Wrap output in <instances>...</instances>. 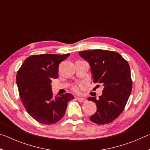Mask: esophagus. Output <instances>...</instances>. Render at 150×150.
Masks as SVG:
<instances>
[{
  "instance_id": "34e87169",
  "label": "esophagus",
  "mask_w": 150,
  "mask_h": 150,
  "mask_svg": "<svg viewBox=\"0 0 150 150\" xmlns=\"http://www.w3.org/2000/svg\"><path fill=\"white\" fill-rule=\"evenodd\" d=\"M77 99L78 100V101H79L80 103H85V102H86V100H87L84 98H79V97L77 98Z\"/></svg>"
}]
</instances>
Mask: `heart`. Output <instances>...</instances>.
<instances>
[{
  "label": "heart",
  "instance_id": "obj_1",
  "mask_svg": "<svg viewBox=\"0 0 150 150\" xmlns=\"http://www.w3.org/2000/svg\"><path fill=\"white\" fill-rule=\"evenodd\" d=\"M86 86L85 83H79L78 85H75L73 87V90L75 92H79L81 88H83Z\"/></svg>",
  "mask_w": 150,
  "mask_h": 150
}]
</instances>
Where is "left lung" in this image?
Segmentation results:
<instances>
[{"label": "left lung", "instance_id": "obj_1", "mask_svg": "<svg viewBox=\"0 0 150 150\" xmlns=\"http://www.w3.org/2000/svg\"><path fill=\"white\" fill-rule=\"evenodd\" d=\"M79 54L89 63L93 82L104 87L99 99L88 98L96 103L97 107L90 120L97 124L110 123L122 112L131 94L132 81L130 65L122 55L112 51L86 50Z\"/></svg>", "mask_w": 150, "mask_h": 150}]
</instances>
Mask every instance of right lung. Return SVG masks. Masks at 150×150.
<instances>
[{"label": "right lung", "instance_id": "1", "mask_svg": "<svg viewBox=\"0 0 150 150\" xmlns=\"http://www.w3.org/2000/svg\"><path fill=\"white\" fill-rule=\"evenodd\" d=\"M69 54L32 55L26 58L16 75L20 98L27 112L40 123L53 124L64 116L74 96L65 93L54 97L52 80L58 77V67Z\"/></svg>", "mask_w": 150, "mask_h": 150}]
</instances>
